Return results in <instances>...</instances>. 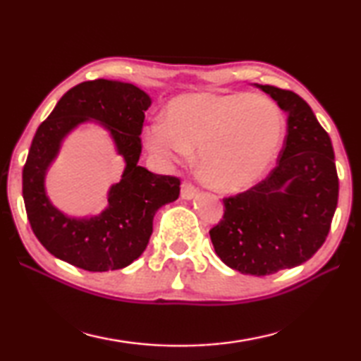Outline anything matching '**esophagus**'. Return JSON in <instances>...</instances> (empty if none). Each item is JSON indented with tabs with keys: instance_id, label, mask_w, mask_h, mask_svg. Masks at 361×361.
<instances>
[{
	"instance_id": "obj_1",
	"label": "esophagus",
	"mask_w": 361,
	"mask_h": 361,
	"mask_svg": "<svg viewBox=\"0 0 361 361\" xmlns=\"http://www.w3.org/2000/svg\"><path fill=\"white\" fill-rule=\"evenodd\" d=\"M195 194H197V188H195L191 181H183V185H181V197L189 200V199H192Z\"/></svg>"
}]
</instances>
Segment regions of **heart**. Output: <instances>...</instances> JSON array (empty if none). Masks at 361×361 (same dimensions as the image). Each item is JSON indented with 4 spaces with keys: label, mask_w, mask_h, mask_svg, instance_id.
<instances>
[{
    "label": "heart",
    "mask_w": 361,
    "mask_h": 361,
    "mask_svg": "<svg viewBox=\"0 0 361 361\" xmlns=\"http://www.w3.org/2000/svg\"><path fill=\"white\" fill-rule=\"evenodd\" d=\"M283 137V118L271 100L250 94L175 97L166 122L146 127L145 143L166 162L199 149L202 178L219 191H240L264 175Z\"/></svg>",
    "instance_id": "b5f03b06"
}]
</instances>
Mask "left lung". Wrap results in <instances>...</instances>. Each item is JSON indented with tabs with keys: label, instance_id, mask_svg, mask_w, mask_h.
Returning a JSON list of instances; mask_svg holds the SVG:
<instances>
[{
	"label": "left lung",
	"instance_id": "left-lung-1",
	"mask_svg": "<svg viewBox=\"0 0 361 361\" xmlns=\"http://www.w3.org/2000/svg\"><path fill=\"white\" fill-rule=\"evenodd\" d=\"M256 85L288 114L283 148L264 180L223 199L210 239L226 266L259 277L302 264L323 245L339 178L331 138L307 103L291 90Z\"/></svg>",
	"mask_w": 361,
	"mask_h": 361
}]
</instances>
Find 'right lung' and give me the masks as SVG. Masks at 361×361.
Here are the masks:
<instances>
[{"label":"right lung","instance_id":"add662e5","mask_svg":"<svg viewBox=\"0 0 361 361\" xmlns=\"http://www.w3.org/2000/svg\"><path fill=\"white\" fill-rule=\"evenodd\" d=\"M149 105V95L137 85L95 79L70 89L38 127L23 166L22 192L35 235L56 258L90 272L129 266L148 245L156 212L178 199L180 178L138 166L140 135ZM89 118L99 120L112 133L126 169L110 190L107 209L97 217L78 220L50 204L44 176L61 140Z\"/></svg>","mask_w":361,"mask_h":361}]
</instances>
